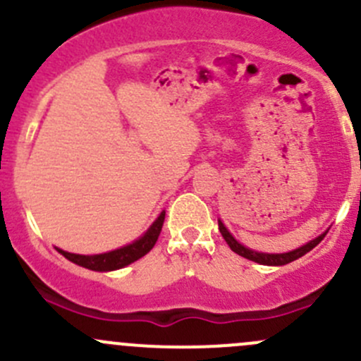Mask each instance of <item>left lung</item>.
Segmentation results:
<instances>
[{"mask_svg": "<svg viewBox=\"0 0 361 361\" xmlns=\"http://www.w3.org/2000/svg\"><path fill=\"white\" fill-rule=\"evenodd\" d=\"M218 228H220L221 235H224V239L227 241V245L231 246V250L234 251V253L241 255V257L248 258V260L257 262V264H262V265H286V264H290V262H293V260H297V258L304 257V255L309 253V251L314 248V246H318L319 243H322V239L326 235V232H329V231L323 232V234H319L316 239L305 243V245L300 246V248L288 251V253H260V251L250 250V248H246L245 245H241V243H239L238 239H235L234 235H232L231 232L227 231V227H225L224 221H221V220H218Z\"/></svg>", "mask_w": 361, "mask_h": 361, "instance_id": "left-lung-1", "label": "left lung"}]
</instances>
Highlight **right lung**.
<instances>
[{
  "instance_id": "obj_1",
  "label": "right lung",
  "mask_w": 361,
  "mask_h": 361,
  "mask_svg": "<svg viewBox=\"0 0 361 361\" xmlns=\"http://www.w3.org/2000/svg\"><path fill=\"white\" fill-rule=\"evenodd\" d=\"M164 218H166V211L159 214L157 220L150 225L147 232L141 235L140 239H136L130 245L122 246L118 250L108 251V253H99V255H76V253H69V251L59 250L63 257H66L69 262L73 264L80 265V267L90 269V271H97V272H108V271H116V269H122L126 265L133 264V262L140 260L141 257L148 253L157 243L160 231H162L164 225Z\"/></svg>"
}]
</instances>
